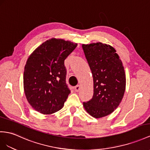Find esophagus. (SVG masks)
Segmentation results:
<instances>
[{"label":"esophagus","instance_id":"obj_1","mask_svg":"<svg viewBox=\"0 0 150 150\" xmlns=\"http://www.w3.org/2000/svg\"><path fill=\"white\" fill-rule=\"evenodd\" d=\"M80 85H77V86H76L75 87V91L76 92H79L80 91Z\"/></svg>","mask_w":150,"mask_h":150}]
</instances>
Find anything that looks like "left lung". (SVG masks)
I'll return each mask as SVG.
<instances>
[{
  "instance_id": "left-lung-1",
  "label": "left lung",
  "mask_w": 150,
  "mask_h": 150,
  "mask_svg": "<svg viewBox=\"0 0 150 150\" xmlns=\"http://www.w3.org/2000/svg\"><path fill=\"white\" fill-rule=\"evenodd\" d=\"M93 76L94 94L83 102L87 112L96 118L107 116L116 110L124 97L126 79L120 57L113 47L97 42L82 44Z\"/></svg>"
}]
</instances>
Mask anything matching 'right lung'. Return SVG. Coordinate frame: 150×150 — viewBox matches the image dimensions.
Instances as JSON below:
<instances>
[{
	"mask_svg": "<svg viewBox=\"0 0 150 150\" xmlns=\"http://www.w3.org/2000/svg\"><path fill=\"white\" fill-rule=\"evenodd\" d=\"M76 46L70 41L52 38L29 56L24 70V91L30 105L37 112L49 115L63 108L70 93L64 62Z\"/></svg>",
	"mask_w": 150,
	"mask_h": 150,
	"instance_id": "1",
	"label": "right lung"
}]
</instances>
